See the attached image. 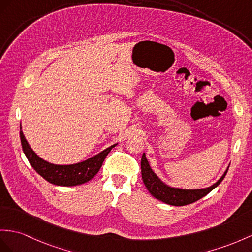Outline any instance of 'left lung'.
<instances>
[{
	"instance_id": "obj_1",
	"label": "left lung",
	"mask_w": 252,
	"mask_h": 252,
	"mask_svg": "<svg viewBox=\"0 0 252 252\" xmlns=\"http://www.w3.org/2000/svg\"><path fill=\"white\" fill-rule=\"evenodd\" d=\"M228 169L229 168H226L222 176L210 187L186 189V188H180V187H172L159 179L157 174L151 168L150 162L147 161L145 153H143L142 159H141V172H142V180L147 190H149L150 193L157 200L162 201L164 203H167L169 205H174V206H184L187 204H191L193 202L205 197L207 193H210L214 188H216L219 184L222 182L226 172H228Z\"/></svg>"
}]
</instances>
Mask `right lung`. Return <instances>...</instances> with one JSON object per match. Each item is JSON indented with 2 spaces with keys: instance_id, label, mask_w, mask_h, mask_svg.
Here are the masks:
<instances>
[{
  "instance_id": "add662e5",
  "label": "right lung",
  "mask_w": 252,
  "mask_h": 252,
  "mask_svg": "<svg viewBox=\"0 0 252 252\" xmlns=\"http://www.w3.org/2000/svg\"><path fill=\"white\" fill-rule=\"evenodd\" d=\"M20 139L23 153L34 170L40 176L57 186H77L91 181L98 173L101 168L106 156L113 147L118 144H113L106 150L98 153L97 155L91 157L87 160L71 164H55L39 157L30 146L20 126Z\"/></svg>"
}]
</instances>
